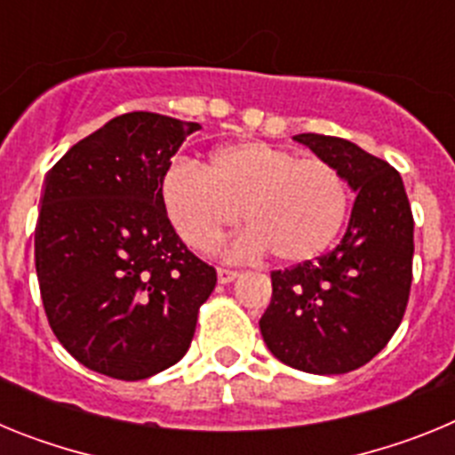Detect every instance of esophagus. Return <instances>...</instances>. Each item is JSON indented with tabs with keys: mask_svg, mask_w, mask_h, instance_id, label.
<instances>
[{
	"mask_svg": "<svg viewBox=\"0 0 455 455\" xmlns=\"http://www.w3.org/2000/svg\"><path fill=\"white\" fill-rule=\"evenodd\" d=\"M216 275H219V283L220 284H230L232 280H235V277L239 275V271H235V268H223V267H220L219 271H216Z\"/></svg>",
	"mask_w": 455,
	"mask_h": 455,
	"instance_id": "1",
	"label": "esophagus"
}]
</instances>
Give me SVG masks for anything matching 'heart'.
<instances>
[{
	"label": "heart",
	"mask_w": 455,
	"mask_h": 455,
	"mask_svg": "<svg viewBox=\"0 0 455 455\" xmlns=\"http://www.w3.org/2000/svg\"><path fill=\"white\" fill-rule=\"evenodd\" d=\"M162 198L193 251H214L243 219L251 230L232 243V255L268 248L277 262L299 264L319 257L337 239L351 188L344 172L325 159L243 140L214 152L207 171L193 162L172 164L164 172Z\"/></svg>",
	"instance_id": "obj_1"
}]
</instances>
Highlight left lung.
I'll list each match as a JSON object with an SVG mask.
<instances>
[{"instance_id": "left-lung-1", "label": "left lung", "mask_w": 455, "mask_h": 455, "mask_svg": "<svg viewBox=\"0 0 455 455\" xmlns=\"http://www.w3.org/2000/svg\"><path fill=\"white\" fill-rule=\"evenodd\" d=\"M335 164L355 191L347 235L328 255L271 273L259 319L268 351L307 373H348L387 347L412 284L415 220L403 180L387 162L347 139L293 136Z\"/></svg>"}]
</instances>
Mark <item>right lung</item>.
<instances>
[{"instance_id":"obj_1","label":"right lung","mask_w":455,"mask_h":455,"mask_svg":"<svg viewBox=\"0 0 455 455\" xmlns=\"http://www.w3.org/2000/svg\"><path fill=\"white\" fill-rule=\"evenodd\" d=\"M198 123L150 111L108 120L54 164L36 223L50 328L92 371L143 380L188 351L216 268L178 236L162 198L171 156Z\"/></svg>"}]
</instances>
